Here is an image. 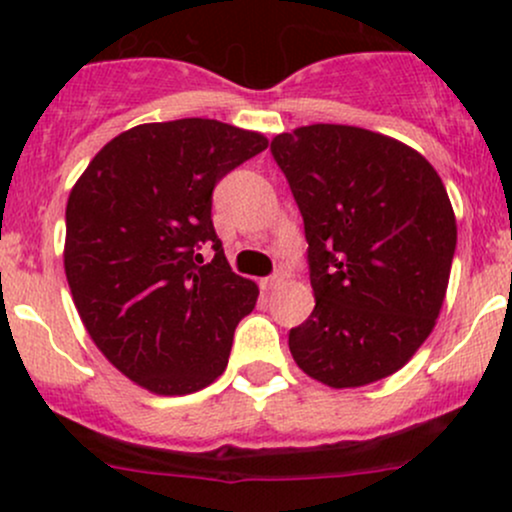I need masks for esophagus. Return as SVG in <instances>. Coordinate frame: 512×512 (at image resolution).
Here are the masks:
<instances>
[{
  "instance_id": "34e87169",
  "label": "esophagus",
  "mask_w": 512,
  "mask_h": 512,
  "mask_svg": "<svg viewBox=\"0 0 512 512\" xmlns=\"http://www.w3.org/2000/svg\"><path fill=\"white\" fill-rule=\"evenodd\" d=\"M284 281H286V272H284V269H279V272H274L272 276H267V279H262V286L267 291H272V289H279Z\"/></svg>"
}]
</instances>
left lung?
I'll return each mask as SVG.
<instances>
[{
  "instance_id": "obj_1",
  "label": "left lung",
  "mask_w": 512,
  "mask_h": 512,
  "mask_svg": "<svg viewBox=\"0 0 512 512\" xmlns=\"http://www.w3.org/2000/svg\"><path fill=\"white\" fill-rule=\"evenodd\" d=\"M308 240L315 308L289 332L293 361L344 390L397 373L436 327L457 223L436 168L411 146L351 125L276 134Z\"/></svg>"
}]
</instances>
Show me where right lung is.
I'll list each match as a JSON object with an SVG mask.
<instances>
[{
	"label": "right lung",
	"mask_w": 512,
	"mask_h": 512,
	"mask_svg": "<svg viewBox=\"0 0 512 512\" xmlns=\"http://www.w3.org/2000/svg\"><path fill=\"white\" fill-rule=\"evenodd\" d=\"M267 137L185 117L117 134L67 199L64 274L88 337L132 383L190 395L226 370L255 281L231 272L211 223L223 175ZM211 244L204 263L198 248Z\"/></svg>",
	"instance_id": "add662e5"
}]
</instances>
